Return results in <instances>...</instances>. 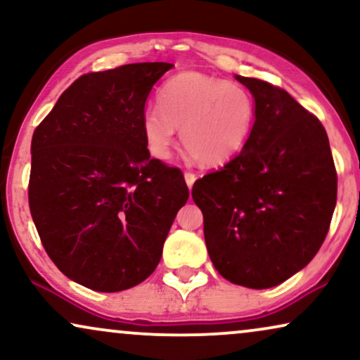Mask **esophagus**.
I'll list each match as a JSON object with an SVG mask.
<instances>
[{
	"label": "esophagus",
	"instance_id": "34e87169",
	"mask_svg": "<svg viewBox=\"0 0 360 360\" xmlns=\"http://www.w3.org/2000/svg\"><path fill=\"white\" fill-rule=\"evenodd\" d=\"M184 179H186V184H188L189 188H193V184L195 181V174H194V172H191V171L184 172Z\"/></svg>",
	"mask_w": 360,
	"mask_h": 360
}]
</instances>
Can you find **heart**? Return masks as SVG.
<instances>
[{"mask_svg": "<svg viewBox=\"0 0 360 360\" xmlns=\"http://www.w3.org/2000/svg\"><path fill=\"white\" fill-rule=\"evenodd\" d=\"M158 109L144 111L141 127L148 151L171 156L176 129L195 161L224 165L248 143L256 108L243 86L195 71L174 75L158 91Z\"/></svg>", "mask_w": 360, "mask_h": 360, "instance_id": "b5f03b06", "label": "heart"}]
</instances>
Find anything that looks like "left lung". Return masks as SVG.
<instances>
[{"label": "left lung", "mask_w": 360, "mask_h": 360, "mask_svg": "<svg viewBox=\"0 0 360 360\" xmlns=\"http://www.w3.org/2000/svg\"><path fill=\"white\" fill-rule=\"evenodd\" d=\"M252 93L248 143L221 169L193 186L216 271L233 284L267 289L306 267L324 243L338 172L329 138L285 89L236 76Z\"/></svg>", "instance_id": "8db88e82"}]
</instances>
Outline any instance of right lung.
<instances>
[{
	"mask_svg": "<svg viewBox=\"0 0 360 360\" xmlns=\"http://www.w3.org/2000/svg\"><path fill=\"white\" fill-rule=\"evenodd\" d=\"M169 63L88 72L68 88L31 141L30 211L63 274L99 292L148 279L189 198L179 167L149 156L141 120Z\"/></svg>",
	"mask_w": 360,
	"mask_h": 360,
	"instance_id": "add662e5",
	"label": "right lung"
}]
</instances>
